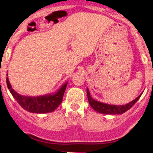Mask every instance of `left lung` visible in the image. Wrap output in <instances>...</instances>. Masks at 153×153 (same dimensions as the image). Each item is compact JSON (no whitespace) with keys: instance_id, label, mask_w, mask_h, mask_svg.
<instances>
[{"instance_id":"left-lung-1","label":"left lung","mask_w":153,"mask_h":153,"mask_svg":"<svg viewBox=\"0 0 153 153\" xmlns=\"http://www.w3.org/2000/svg\"><path fill=\"white\" fill-rule=\"evenodd\" d=\"M86 93H87V98H88L89 103L90 106L93 108L97 113H102V114H109V115H117V114H123L127 110H129L140 98L143 93L140 94L139 97H136L135 100L129 102V103H126L125 105H110V104L104 103L102 102L95 100L90 96V90L88 88H86Z\"/></svg>"}]
</instances>
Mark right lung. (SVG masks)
<instances>
[{"mask_svg":"<svg viewBox=\"0 0 153 153\" xmlns=\"http://www.w3.org/2000/svg\"><path fill=\"white\" fill-rule=\"evenodd\" d=\"M68 82L62 85L56 92L47 93L45 95L37 97H28L19 94L12 88L8 77H7V85L11 95L15 100L27 111L33 113H47L54 111L60 106L63 100L64 92Z\"/></svg>","mask_w":153,"mask_h":153,"instance_id":"obj_1","label":"right lung"}]
</instances>
